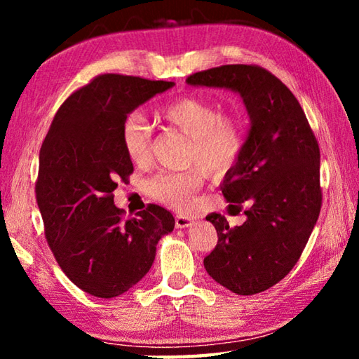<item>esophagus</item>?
<instances>
[{
    "label": "esophagus",
    "instance_id": "1",
    "mask_svg": "<svg viewBox=\"0 0 359 359\" xmlns=\"http://www.w3.org/2000/svg\"><path fill=\"white\" fill-rule=\"evenodd\" d=\"M194 223V220L191 217H185V215H177L175 217V228H190L191 224Z\"/></svg>",
    "mask_w": 359,
    "mask_h": 359
}]
</instances>
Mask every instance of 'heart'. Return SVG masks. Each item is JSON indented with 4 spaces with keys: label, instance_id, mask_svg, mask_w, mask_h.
I'll return each instance as SVG.
<instances>
[{
    "label": "heart",
    "instance_id": "heart-1",
    "mask_svg": "<svg viewBox=\"0 0 359 359\" xmlns=\"http://www.w3.org/2000/svg\"><path fill=\"white\" fill-rule=\"evenodd\" d=\"M163 120L191 139L188 161L215 171L233 165L244 145L241 121L222 115L214 102L198 96H184L160 111ZM151 130L142 114L133 112L121 125V144L131 161L145 163L150 156ZM201 175L199 172H160L149 180V191L158 201L174 209H187L193 203Z\"/></svg>",
    "mask_w": 359,
    "mask_h": 359
}]
</instances>
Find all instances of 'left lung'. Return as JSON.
<instances>
[{"instance_id":"left-lung-1","label":"left lung","mask_w":359,"mask_h":359,"mask_svg":"<svg viewBox=\"0 0 359 359\" xmlns=\"http://www.w3.org/2000/svg\"><path fill=\"white\" fill-rule=\"evenodd\" d=\"M187 83L238 93L250 117L241 154L222 185L231 215L247 205L245 222L229 228L220 214L205 217L218 242L204 267L236 294L261 293L293 269L317 224V139L287 85L259 66L224 65L196 72Z\"/></svg>"}]
</instances>
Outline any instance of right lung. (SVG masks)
Instances as JSON below:
<instances>
[{"instance_id": "right-lung-1", "label": "right lung", "mask_w": 359, "mask_h": 359, "mask_svg": "<svg viewBox=\"0 0 359 359\" xmlns=\"http://www.w3.org/2000/svg\"><path fill=\"white\" fill-rule=\"evenodd\" d=\"M174 85L95 77L63 102L42 142L36 199L46 238L66 277L85 293L104 299L126 293L150 271L158 241L174 229L171 212L156 204L121 220L112 194L133 172L121 144L125 118Z\"/></svg>"}]
</instances>
